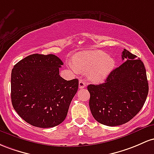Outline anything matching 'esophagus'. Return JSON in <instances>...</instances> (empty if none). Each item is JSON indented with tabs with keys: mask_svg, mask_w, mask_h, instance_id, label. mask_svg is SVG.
<instances>
[{
	"mask_svg": "<svg viewBox=\"0 0 154 154\" xmlns=\"http://www.w3.org/2000/svg\"><path fill=\"white\" fill-rule=\"evenodd\" d=\"M85 86H86V83L84 82V81H82V80L79 81V89H83V88H84Z\"/></svg>",
	"mask_w": 154,
	"mask_h": 154,
	"instance_id": "34e87169",
	"label": "esophagus"
}]
</instances>
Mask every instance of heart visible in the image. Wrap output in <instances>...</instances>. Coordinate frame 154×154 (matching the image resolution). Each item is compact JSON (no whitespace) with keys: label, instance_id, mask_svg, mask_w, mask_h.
Instances as JSON below:
<instances>
[{"label":"heart","instance_id":"1","mask_svg":"<svg viewBox=\"0 0 154 154\" xmlns=\"http://www.w3.org/2000/svg\"><path fill=\"white\" fill-rule=\"evenodd\" d=\"M74 73L88 71L91 81L100 82L109 75L115 66V60L102 51H83L75 55L73 62L68 64Z\"/></svg>","mask_w":154,"mask_h":154}]
</instances>
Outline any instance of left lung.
Masks as SVG:
<instances>
[{
	"label": "left lung",
	"instance_id": "8db88e82",
	"mask_svg": "<svg viewBox=\"0 0 154 154\" xmlns=\"http://www.w3.org/2000/svg\"><path fill=\"white\" fill-rule=\"evenodd\" d=\"M122 57L124 63L110 72L104 83L87 86L91 114L97 122L109 127L122 125L134 118L148 93L143 62L127 49Z\"/></svg>",
	"mask_w": 154,
	"mask_h": 154
}]
</instances>
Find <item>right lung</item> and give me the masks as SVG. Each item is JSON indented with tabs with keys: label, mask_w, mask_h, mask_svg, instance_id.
I'll use <instances>...</instances> for the list:
<instances>
[{
	"label": "right lung",
	"mask_w": 154,
	"mask_h": 154,
	"mask_svg": "<svg viewBox=\"0 0 154 154\" xmlns=\"http://www.w3.org/2000/svg\"><path fill=\"white\" fill-rule=\"evenodd\" d=\"M63 65L54 54H34L12 69V105L23 120L34 127H54L66 118L79 80L67 81L60 76L59 68Z\"/></svg>",
	"instance_id": "add662e5"
}]
</instances>
